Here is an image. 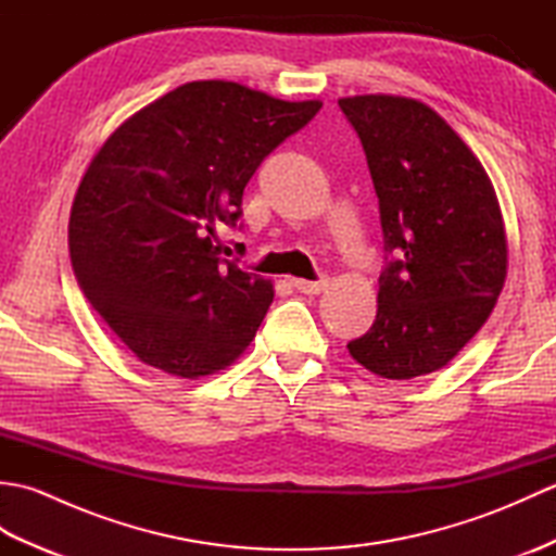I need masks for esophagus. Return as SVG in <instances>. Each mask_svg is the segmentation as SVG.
<instances>
[{"instance_id":"34e87169","label":"esophagus","mask_w":556,"mask_h":556,"mask_svg":"<svg viewBox=\"0 0 556 556\" xmlns=\"http://www.w3.org/2000/svg\"><path fill=\"white\" fill-rule=\"evenodd\" d=\"M291 285H293V289L301 291V293H308V296H317V293H323L329 287V279L327 277H320V279H315V281L291 279Z\"/></svg>"}]
</instances>
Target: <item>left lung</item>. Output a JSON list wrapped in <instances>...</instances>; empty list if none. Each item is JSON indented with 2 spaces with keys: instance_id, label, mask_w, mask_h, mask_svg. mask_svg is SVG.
Returning <instances> with one entry per match:
<instances>
[{
  "instance_id": "obj_1",
  "label": "left lung",
  "mask_w": 556,
  "mask_h": 556,
  "mask_svg": "<svg viewBox=\"0 0 556 556\" xmlns=\"http://www.w3.org/2000/svg\"><path fill=\"white\" fill-rule=\"evenodd\" d=\"M380 203L377 315L349 353L387 380L444 368L485 325L506 279L502 210L478 157L428 104L341 98Z\"/></svg>"
}]
</instances>
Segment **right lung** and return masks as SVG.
Instances as JSON below:
<instances>
[{
	"label": "right lung",
	"mask_w": 556,
	"mask_h": 556,
	"mask_svg": "<svg viewBox=\"0 0 556 556\" xmlns=\"http://www.w3.org/2000/svg\"><path fill=\"white\" fill-rule=\"evenodd\" d=\"M323 102L193 80L136 112L83 176L68 219L80 291L138 361L195 380L251 344L275 291L222 257L243 188Z\"/></svg>",
	"instance_id": "add662e5"
}]
</instances>
